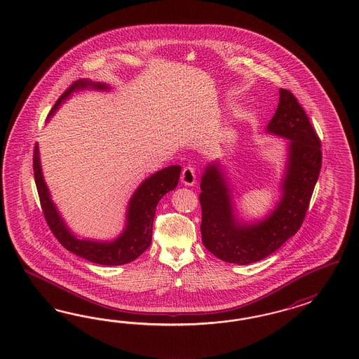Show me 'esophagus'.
Returning <instances> with one entry per match:
<instances>
[{
	"label": "esophagus",
	"instance_id": "1",
	"mask_svg": "<svg viewBox=\"0 0 359 359\" xmlns=\"http://www.w3.org/2000/svg\"><path fill=\"white\" fill-rule=\"evenodd\" d=\"M182 182L185 185L196 184V171L192 165H187L182 171Z\"/></svg>",
	"mask_w": 359,
	"mask_h": 359
}]
</instances>
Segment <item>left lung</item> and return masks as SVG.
<instances>
[{
	"label": "left lung",
	"mask_w": 359,
	"mask_h": 359,
	"mask_svg": "<svg viewBox=\"0 0 359 359\" xmlns=\"http://www.w3.org/2000/svg\"><path fill=\"white\" fill-rule=\"evenodd\" d=\"M267 133L288 140V162L283 196L267 218L246 225L236 219L231 195L217 164H209L201 177V237L222 261L249 264L269 257L297 233L313 194L323 162L321 141L297 98L279 90V105Z\"/></svg>",
	"instance_id": "1"
}]
</instances>
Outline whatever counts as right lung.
<instances>
[{
    "label": "right lung",
    "mask_w": 359,
    "mask_h": 359,
    "mask_svg": "<svg viewBox=\"0 0 359 359\" xmlns=\"http://www.w3.org/2000/svg\"><path fill=\"white\" fill-rule=\"evenodd\" d=\"M92 87L95 89H108L105 84L92 83L88 80H79L65 90V93L55 102L50 111L53 116L56 109L72 92L80 88ZM48 116V117H50ZM34 177L41 200V207L48 228L51 229L56 239L65 249L89 262L105 264V266H120L137 259L142 252L149 249L151 243L152 222L155 217V209L159 200L167 192L176 188L182 167L170 165L151 175L142 183L135 194L131 197L128 208V224L120 237L111 242H97L89 239H79L67 229L54 203L50 198L48 188L44 183L43 175L41 170L38 146L34 149L33 158Z\"/></svg>",
    "instance_id": "1"
}]
</instances>
